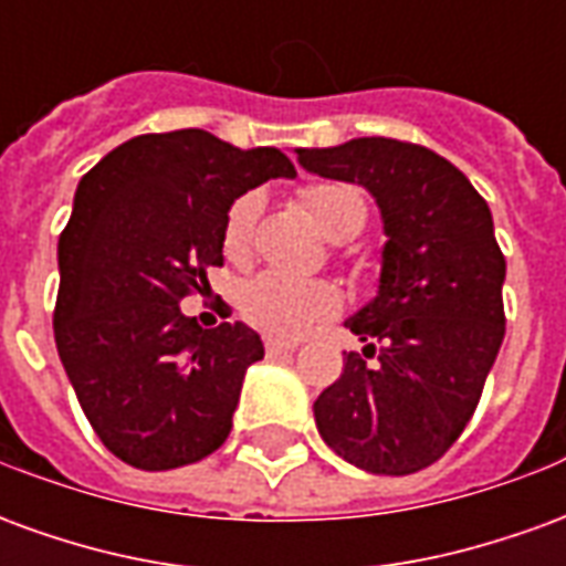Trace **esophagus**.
Instances as JSON below:
<instances>
[{"label": "esophagus", "mask_w": 566, "mask_h": 566, "mask_svg": "<svg viewBox=\"0 0 566 566\" xmlns=\"http://www.w3.org/2000/svg\"><path fill=\"white\" fill-rule=\"evenodd\" d=\"M263 345H266V355H287V352H294L296 343H291V339H275V336H266L263 339Z\"/></svg>", "instance_id": "1"}]
</instances>
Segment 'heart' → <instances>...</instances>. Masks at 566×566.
<instances>
[{"label": "heart", "mask_w": 566, "mask_h": 566, "mask_svg": "<svg viewBox=\"0 0 566 566\" xmlns=\"http://www.w3.org/2000/svg\"><path fill=\"white\" fill-rule=\"evenodd\" d=\"M300 197L321 227V233L333 242L352 239L367 223V202L352 185H339V181L308 185L303 187ZM260 209H263L260 193H242L227 211L221 239L223 254L230 260L248 258ZM336 308H339V294L327 282H306V279H294L275 270L258 272L239 287L242 318L275 339L303 336L318 321L331 318Z\"/></svg>", "instance_id": "b5f03b06"}]
</instances>
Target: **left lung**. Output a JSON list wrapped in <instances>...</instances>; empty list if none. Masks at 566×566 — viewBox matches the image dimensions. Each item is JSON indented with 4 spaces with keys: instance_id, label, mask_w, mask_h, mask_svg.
Wrapping results in <instances>:
<instances>
[{
    "instance_id": "1",
    "label": "left lung",
    "mask_w": 566,
    "mask_h": 566,
    "mask_svg": "<svg viewBox=\"0 0 566 566\" xmlns=\"http://www.w3.org/2000/svg\"><path fill=\"white\" fill-rule=\"evenodd\" d=\"M296 160L367 187L388 235L379 294L345 321L367 348L345 355L343 376L315 400L318 433L367 473H418L473 418L506 333L491 209L458 166L412 142L296 148Z\"/></svg>"
}]
</instances>
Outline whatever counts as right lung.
I'll list each match as a JSON object with an SVG mask.
<instances>
[{
  "label": "right lung",
  "mask_w": 566,
  "mask_h": 566,
  "mask_svg": "<svg viewBox=\"0 0 566 566\" xmlns=\"http://www.w3.org/2000/svg\"><path fill=\"white\" fill-rule=\"evenodd\" d=\"M294 175L279 148L175 129L117 145L78 181L56 245L54 339L96 437L129 467L175 470L230 437L263 343L242 321L202 331L178 303L223 263L235 199Z\"/></svg>",
  "instance_id": "right-lung-1"
}]
</instances>
